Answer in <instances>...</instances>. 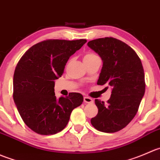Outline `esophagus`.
Here are the masks:
<instances>
[{
    "mask_svg": "<svg viewBox=\"0 0 160 160\" xmlns=\"http://www.w3.org/2000/svg\"><path fill=\"white\" fill-rule=\"evenodd\" d=\"M84 102H85V103H92L93 100L92 98L88 97V96H85V97H84Z\"/></svg>",
    "mask_w": 160,
    "mask_h": 160,
    "instance_id": "obj_1",
    "label": "esophagus"
}]
</instances>
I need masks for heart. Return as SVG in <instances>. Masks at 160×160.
Here are the masks:
<instances>
[{
    "label": "heart",
    "instance_id": "1",
    "mask_svg": "<svg viewBox=\"0 0 160 160\" xmlns=\"http://www.w3.org/2000/svg\"><path fill=\"white\" fill-rule=\"evenodd\" d=\"M98 58L96 54L94 53H86L84 57V60H90V59H93V58Z\"/></svg>",
    "mask_w": 160,
    "mask_h": 160
}]
</instances>
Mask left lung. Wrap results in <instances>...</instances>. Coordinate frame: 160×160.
<instances>
[{
    "instance_id": "obj_1",
    "label": "left lung",
    "mask_w": 160,
    "mask_h": 160,
    "mask_svg": "<svg viewBox=\"0 0 160 160\" xmlns=\"http://www.w3.org/2000/svg\"><path fill=\"white\" fill-rule=\"evenodd\" d=\"M87 45L102 61L97 84L112 88L107 103L95 99L98 113L91 124L99 132H119L134 118L145 94L142 61L132 47L114 38L94 39Z\"/></svg>"
}]
</instances>
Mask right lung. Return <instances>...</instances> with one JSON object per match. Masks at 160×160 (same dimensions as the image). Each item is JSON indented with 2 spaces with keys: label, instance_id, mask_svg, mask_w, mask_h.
Wrapping results in <instances>:
<instances>
[{
  "label": "right lung",
  "instance_id": "right-lung-1",
  "mask_svg": "<svg viewBox=\"0 0 160 160\" xmlns=\"http://www.w3.org/2000/svg\"><path fill=\"white\" fill-rule=\"evenodd\" d=\"M86 39H49L30 47L19 60L13 78V99L25 124L36 133L54 134L67 126L72 110L83 102L78 92L57 99L54 80L69 58Z\"/></svg>",
  "mask_w": 160,
  "mask_h": 160
}]
</instances>
